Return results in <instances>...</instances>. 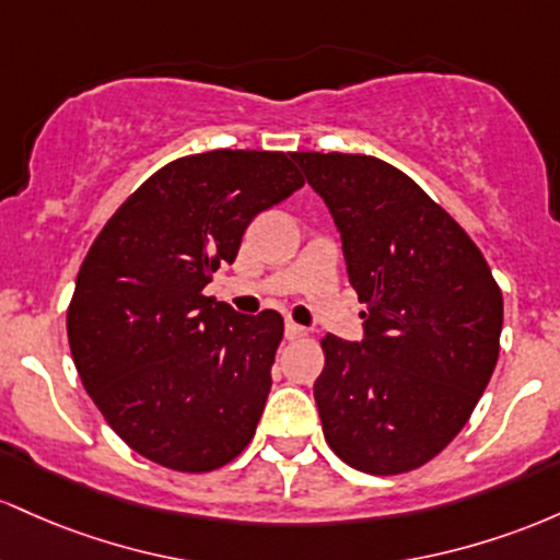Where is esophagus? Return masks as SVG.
<instances>
[{
  "label": "esophagus",
  "instance_id": "obj_1",
  "mask_svg": "<svg viewBox=\"0 0 560 560\" xmlns=\"http://www.w3.org/2000/svg\"><path fill=\"white\" fill-rule=\"evenodd\" d=\"M306 336V328H301L299 323H293V319H288L285 323V338L288 341H299V338Z\"/></svg>",
  "mask_w": 560,
  "mask_h": 560
}]
</instances>
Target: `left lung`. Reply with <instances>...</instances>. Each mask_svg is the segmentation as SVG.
I'll return each instance as SVG.
<instances>
[{"label":"left lung","instance_id":"left-lung-1","mask_svg":"<svg viewBox=\"0 0 560 560\" xmlns=\"http://www.w3.org/2000/svg\"><path fill=\"white\" fill-rule=\"evenodd\" d=\"M341 232L360 343L325 336L314 401L343 463L397 476L468 423L500 354L502 293L468 232L392 163L293 153Z\"/></svg>","mask_w":560,"mask_h":560}]
</instances>
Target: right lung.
<instances>
[{
  "mask_svg": "<svg viewBox=\"0 0 560 560\" xmlns=\"http://www.w3.org/2000/svg\"><path fill=\"white\" fill-rule=\"evenodd\" d=\"M304 185L285 153L209 150L159 168L118 206L68 306L73 364L131 450L206 474L254 439L272 388L282 317L206 296L256 213Z\"/></svg>",
  "mask_w": 560,
  "mask_h": 560,
  "instance_id": "1",
  "label": "right lung"
}]
</instances>
